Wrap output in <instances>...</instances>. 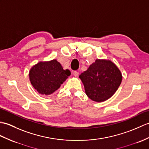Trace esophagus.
<instances>
[{
	"instance_id": "obj_1",
	"label": "esophagus",
	"mask_w": 149,
	"mask_h": 149,
	"mask_svg": "<svg viewBox=\"0 0 149 149\" xmlns=\"http://www.w3.org/2000/svg\"><path fill=\"white\" fill-rule=\"evenodd\" d=\"M72 74H73V75L75 76V77H77V76L79 75V72L77 71L72 72Z\"/></svg>"
}]
</instances>
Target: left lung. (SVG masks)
I'll return each mask as SVG.
<instances>
[{"instance_id": "left-lung-1", "label": "left lung", "mask_w": 149, "mask_h": 149, "mask_svg": "<svg viewBox=\"0 0 149 149\" xmlns=\"http://www.w3.org/2000/svg\"><path fill=\"white\" fill-rule=\"evenodd\" d=\"M79 78L86 95L93 101L102 102L116 92L122 81V74L112 61L97 59Z\"/></svg>"}]
</instances>
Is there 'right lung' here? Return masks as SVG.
Returning <instances> with one entry per match:
<instances>
[{
	"label": "right lung",
	"mask_w": 149,
	"mask_h": 149,
	"mask_svg": "<svg viewBox=\"0 0 149 149\" xmlns=\"http://www.w3.org/2000/svg\"><path fill=\"white\" fill-rule=\"evenodd\" d=\"M70 72L63 70L56 60L40 61L31 68L29 78L33 87L41 95H49L60 88Z\"/></svg>",
	"instance_id": "add662e5"
}]
</instances>
